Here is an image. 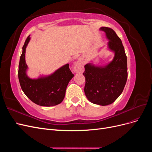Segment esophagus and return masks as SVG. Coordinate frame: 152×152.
Masks as SVG:
<instances>
[{
    "mask_svg": "<svg viewBox=\"0 0 152 152\" xmlns=\"http://www.w3.org/2000/svg\"><path fill=\"white\" fill-rule=\"evenodd\" d=\"M73 71L77 73H82L84 71V62L82 59H79L78 61L75 63V65L73 68Z\"/></svg>",
    "mask_w": 152,
    "mask_h": 152,
    "instance_id": "1",
    "label": "esophagus"
}]
</instances>
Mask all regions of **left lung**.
Here are the masks:
<instances>
[{"label":"left lung","mask_w":152,"mask_h":152,"mask_svg":"<svg viewBox=\"0 0 152 152\" xmlns=\"http://www.w3.org/2000/svg\"><path fill=\"white\" fill-rule=\"evenodd\" d=\"M108 39V46L115 53L113 60L103 66L87 63L84 66V92L94 104H112L121 94L127 79V56L121 39L112 28L102 27Z\"/></svg>","instance_id":"obj_1"}]
</instances>
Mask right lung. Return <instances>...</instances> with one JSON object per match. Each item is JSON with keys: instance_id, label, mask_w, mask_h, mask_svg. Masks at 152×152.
Here are the masks:
<instances>
[{"instance_id": "1", "label": "right lung", "mask_w": 152, "mask_h": 152, "mask_svg": "<svg viewBox=\"0 0 152 152\" xmlns=\"http://www.w3.org/2000/svg\"><path fill=\"white\" fill-rule=\"evenodd\" d=\"M30 40L26 38L20 56L18 79L21 89L34 103L42 107H52L61 103L65 98L66 87L74 76L69 68V64L60 67L51 75L30 79L26 75L28 66L25 61V52Z\"/></svg>"}]
</instances>
